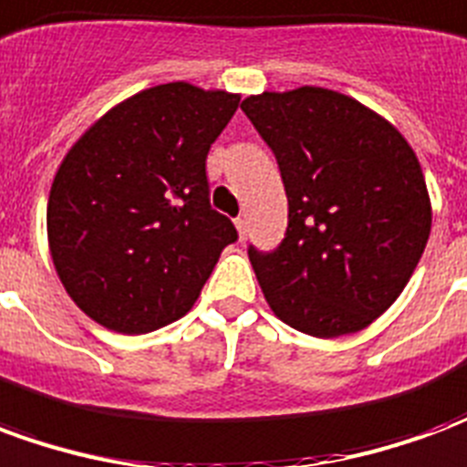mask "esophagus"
Returning <instances> with one entry per match:
<instances>
[{"instance_id":"obj_1","label":"esophagus","mask_w":467,"mask_h":467,"mask_svg":"<svg viewBox=\"0 0 467 467\" xmlns=\"http://www.w3.org/2000/svg\"><path fill=\"white\" fill-rule=\"evenodd\" d=\"M234 227H237V233H240V240H244V234H247V220H244V217H237V220H234Z\"/></svg>"}]
</instances>
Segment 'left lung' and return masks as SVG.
<instances>
[{
    "instance_id": "obj_1",
    "label": "left lung",
    "mask_w": 467,
    "mask_h": 467,
    "mask_svg": "<svg viewBox=\"0 0 467 467\" xmlns=\"http://www.w3.org/2000/svg\"><path fill=\"white\" fill-rule=\"evenodd\" d=\"M273 150L287 233L250 263L273 313L313 337L358 333L390 307L431 234L420 162L395 127L358 99L323 87L247 97Z\"/></svg>"
}]
</instances>
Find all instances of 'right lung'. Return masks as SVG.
I'll list each match as a JSON object with an SVG mask.
<instances>
[{
    "label": "right lung",
    "mask_w": 467,
    "mask_h": 467,
    "mask_svg": "<svg viewBox=\"0 0 467 467\" xmlns=\"http://www.w3.org/2000/svg\"><path fill=\"white\" fill-rule=\"evenodd\" d=\"M237 105L223 89L152 87L99 117L59 164L49 253L67 295L107 330L142 335L180 320L237 240L210 204L204 170Z\"/></svg>",
    "instance_id": "1"
}]
</instances>
